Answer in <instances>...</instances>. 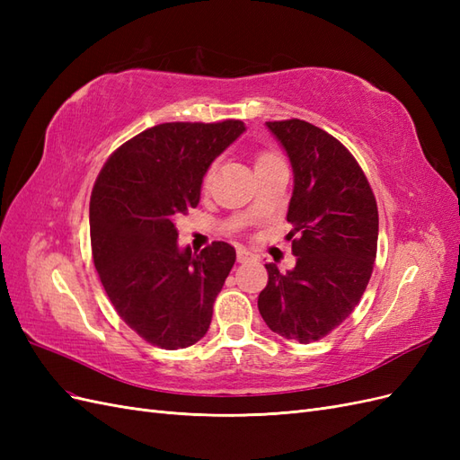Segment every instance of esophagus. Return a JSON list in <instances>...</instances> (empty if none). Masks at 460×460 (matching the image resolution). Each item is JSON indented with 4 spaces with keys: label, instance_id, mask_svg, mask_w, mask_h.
I'll return each mask as SVG.
<instances>
[{
    "label": "esophagus",
    "instance_id": "esophagus-1",
    "mask_svg": "<svg viewBox=\"0 0 460 460\" xmlns=\"http://www.w3.org/2000/svg\"><path fill=\"white\" fill-rule=\"evenodd\" d=\"M249 259H252V253H249L243 247H238V262H247Z\"/></svg>",
    "mask_w": 460,
    "mask_h": 460
}]
</instances>
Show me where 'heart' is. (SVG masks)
Wrapping results in <instances>:
<instances>
[{
    "mask_svg": "<svg viewBox=\"0 0 460 460\" xmlns=\"http://www.w3.org/2000/svg\"><path fill=\"white\" fill-rule=\"evenodd\" d=\"M276 161H282L280 157H278V153L269 151V149L259 151L257 155H255V169H262V166L272 164V163H276ZM215 171H217V164H215V163L207 166V171L203 172V188H208V186H211V182H213V176H215Z\"/></svg>",
    "mask_w": 460,
    "mask_h": 460,
    "instance_id": "heart-1",
    "label": "heart"
}]
</instances>
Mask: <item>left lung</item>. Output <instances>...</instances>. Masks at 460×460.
Instances as JSON below:
<instances>
[{
  "label": "left lung",
  "instance_id": "1",
  "mask_svg": "<svg viewBox=\"0 0 460 460\" xmlns=\"http://www.w3.org/2000/svg\"><path fill=\"white\" fill-rule=\"evenodd\" d=\"M294 169L288 234L296 269L264 264L259 313L286 340L311 343L338 328L363 297L378 249V205L340 140L299 119L267 122Z\"/></svg>",
  "mask_w": 460,
  "mask_h": 460
}]
</instances>
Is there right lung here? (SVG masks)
<instances>
[{
  "label": "right lung",
  "mask_w": 460,
  "mask_h": 460,
  "mask_svg": "<svg viewBox=\"0 0 460 460\" xmlns=\"http://www.w3.org/2000/svg\"><path fill=\"white\" fill-rule=\"evenodd\" d=\"M245 130L242 120L164 122L107 159L90 199L95 270L109 301L137 336L161 349L198 343L235 262L213 242L178 249L176 220L198 207L203 172Z\"/></svg>",
  "instance_id": "1"
}]
</instances>
